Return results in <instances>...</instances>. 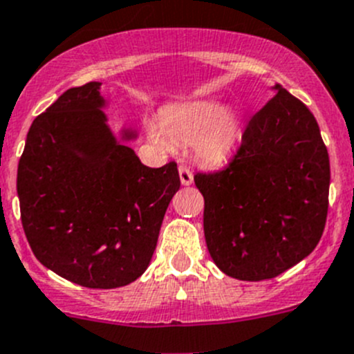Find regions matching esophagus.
<instances>
[{
	"label": "esophagus",
	"mask_w": 354,
	"mask_h": 354,
	"mask_svg": "<svg viewBox=\"0 0 354 354\" xmlns=\"http://www.w3.org/2000/svg\"><path fill=\"white\" fill-rule=\"evenodd\" d=\"M178 173H180L181 185L188 187V185L194 183V173H192V171L188 169L187 166H180V167H178Z\"/></svg>",
	"instance_id": "1"
}]
</instances>
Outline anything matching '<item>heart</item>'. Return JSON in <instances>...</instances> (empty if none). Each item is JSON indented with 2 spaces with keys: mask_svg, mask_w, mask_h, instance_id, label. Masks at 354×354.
Returning a JSON list of instances; mask_svg holds the SVG:
<instances>
[{
  "mask_svg": "<svg viewBox=\"0 0 354 354\" xmlns=\"http://www.w3.org/2000/svg\"><path fill=\"white\" fill-rule=\"evenodd\" d=\"M160 129L150 135L160 145H195L197 156L207 164H221L236 150L242 136L235 111L216 100H195L160 112Z\"/></svg>",
  "mask_w": 354,
  "mask_h": 354,
  "instance_id": "b5f03b06",
  "label": "heart"
}]
</instances>
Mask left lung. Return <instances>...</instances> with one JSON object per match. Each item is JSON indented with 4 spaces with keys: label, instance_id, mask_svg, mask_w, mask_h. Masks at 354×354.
<instances>
[{
    "label": "left lung",
    "instance_id": "8db88e82",
    "mask_svg": "<svg viewBox=\"0 0 354 354\" xmlns=\"http://www.w3.org/2000/svg\"><path fill=\"white\" fill-rule=\"evenodd\" d=\"M228 166L197 173L204 235L223 273L275 279L310 256L324 233L330 162L310 109L277 84Z\"/></svg>",
    "mask_w": 354,
    "mask_h": 354
}]
</instances>
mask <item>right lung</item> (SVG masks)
<instances>
[{
	"label": "right lung",
	"instance_id": "obj_1",
	"mask_svg": "<svg viewBox=\"0 0 354 354\" xmlns=\"http://www.w3.org/2000/svg\"><path fill=\"white\" fill-rule=\"evenodd\" d=\"M100 84L71 88L34 119L17 194L41 264L82 287L115 289L150 264L180 174L176 162L143 166L115 140L102 112ZM135 136L122 133V140Z\"/></svg>",
	"mask_w": 354,
	"mask_h": 354
}]
</instances>
